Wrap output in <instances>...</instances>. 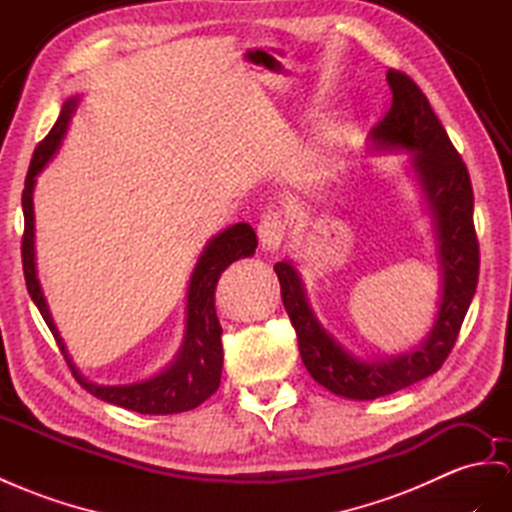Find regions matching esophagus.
<instances>
[{"label":"esophagus","instance_id":"1","mask_svg":"<svg viewBox=\"0 0 512 512\" xmlns=\"http://www.w3.org/2000/svg\"><path fill=\"white\" fill-rule=\"evenodd\" d=\"M257 233H259L261 248H264V251H268V253H277L279 248L283 246V240H285V225H283V220L279 218V214L266 212L259 220Z\"/></svg>","mask_w":512,"mask_h":512}]
</instances>
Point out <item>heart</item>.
<instances>
[{"mask_svg":"<svg viewBox=\"0 0 512 512\" xmlns=\"http://www.w3.org/2000/svg\"><path fill=\"white\" fill-rule=\"evenodd\" d=\"M333 162H335V157L329 149H320L316 155H313V160L309 162V166L305 170L307 186H320V183L329 179L331 170H333Z\"/></svg>","mask_w":512,"mask_h":512,"instance_id":"1","label":"heart"}]
</instances>
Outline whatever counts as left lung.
I'll return each mask as SVG.
<instances>
[{"label":"left lung","instance_id":"8db88e82","mask_svg":"<svg viewBox=\"0 0 512 512\" xmlns=\"http://www.w3.org/2000/svg\"><path fill=\"white\" fill-rule=\"evenodd\" d=\"M387 84L391 110L370 131L365 153L411 155L409 170L430 216L439 264V300L430 331L419 344L393 355H361L316 318L294 261L274 266L307 372L348 400H376L435 374L450 355L478 285L480 253L467 166L411 77L387 71Z\"/></svg>","mask_w":512,"mask_h":512}]
</instances>
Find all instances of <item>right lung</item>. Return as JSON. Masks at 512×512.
<instances>
[{"label": "right lung", "mask_w": 512, "mask_h": 512, "mask_svg": "<svg viewBox=\"0 0 512 512\" xmlns=\"http://www.w3.org/2000/svg\"><path fill=\"white\" fill-rule=\"evenodd\" d=\"M80 101H82V95H75L64 101L54 129H51L49 136L36 147L28 177H25V190L21 196L23 218H25V231H23V244H21L25 285H28V292L38 311H41L43 320L47 322L49 331L54 333L73 376L80 381L84 389L93 393L95 398L116 406H123V409L136 411L142 415H170V413H183V411L196 409V406L203 404L209 396H214L220 385V374H222V344H220L222 326L218 322L216 303H214L218 279L220 274L233 264V261L255 255L257 235L253 227L246 225V222H235V225L227 227L225 231H220L214 235V238L207 240V244L203 246V251L190 272L188 292H186V331H183V339L177 355L166 365V368L155 372L153 376L142 378V381L123 383V385H99V383L88 381V378L80 372V368L73 363L67 344H64L58 326L54 318H51L47 298L43 294L41 281H38L36 248H34L36 177L43 173L47 164L54 160L56 153L60 151L62 140L67 136L69 123L73 119L77 106H80Z\"/></svg>", "instance_id": "obj_1"}]
</instances>
